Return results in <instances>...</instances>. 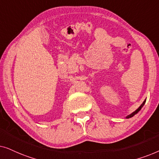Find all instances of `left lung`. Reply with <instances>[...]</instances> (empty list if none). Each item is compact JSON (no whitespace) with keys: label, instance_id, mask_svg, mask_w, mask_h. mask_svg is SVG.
Returning a JSON list of instances; mask_svg holds the SVG:
<instances>
[{"label":"left lung","instance_id":"1","mask_svg":"<svg viewBox=\"0 0 159 159\" xmlns=\"http://www.w3.org/2000/svg\"><path fill=\"white\" fill-rule=\"evenodd\" d=\"M145 101H146V99H145V101H143V103L142 104H141V105L140 106V107H139V108H138V109H137V110H135V111H134V112H132L131 114L128 115V116H126V119H129V118H131V117H132V116H134V115H135V114H138V113L139 111H140L141 110V108H143V106L145 105Z\"/></svg>","mask_w":159,"mask_h":159}]
</instances>
